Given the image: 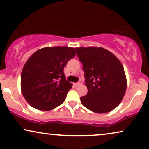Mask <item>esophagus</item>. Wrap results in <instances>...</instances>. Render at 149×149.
Instances as JSON below:
<instances>
[{
    "instance_id": "1",
    "label": "esophagus",
    "mask_w": 149,
    "mask_h": 149,
    "mask_svg": "<svg viewBox=\"0 0 149 149\" xmlns=\"http://www.w3.org/2000/svg\"><path fill=\"white\" fill-rule=\"evenodd\" d=\"M81 84V81H79L78 82H77V83H75V84H74V85L75 86H77L80 85Z\"/></svg>"
}]
</instances>
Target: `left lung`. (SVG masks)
Segmentation results:
<instances>
[{
  "instance_id": "obj_1",
  "label": "left lung",
  "mask_w": 149,
  "mask_h": 149,
  "mask_svg": "<svg viewBox=\"0 0 149 149\" xmlns=\"http://www.w3.org/2000/svg\"><path fill=\"white\" fill-rule=\"evenodd\" d=\"M82 64L86 95L80 98L86 108L97 113L113 110L126 91L127 81L121 62L113 54L100 47L76 48Z\"/></svg>"
}]
</instances>
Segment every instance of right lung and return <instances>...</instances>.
<instances>
[{
	"label": "right lung",
	"mask_w": 149,
	"mask_h": 149,
	"mask_svg": "<svg viewBox=\"0 0 149 149\" xmlns=\"http://www.w3.org/2000/svg\"><path fill=\"white\" fill-rule=\"evenodd\" d=\"M75 55L74 48L46 47L28 58L21 75V88L32 107L49 111L65 101L72 84L66 80L63 69Z\"/></svg>",
	"instance_id": "obj_1"
}]
</instances>
